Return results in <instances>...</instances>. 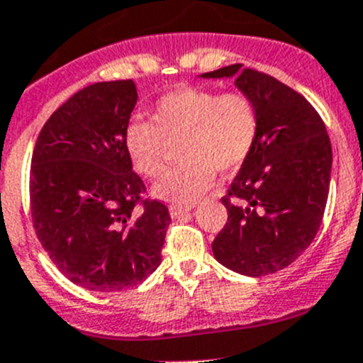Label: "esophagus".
<instances>
[{"mask_svg": "<svg viewBox=\"0 0 363 363\" xmlns=\"http://www.w3.org/2000/svg\"><path fill=\"white\" fill-rule=\"evenodd\" d=\"M193 206H170V216L172 218H179L182 216L184 213H188V211H191Z\"/></svg>", "mask_w": 363, "mask_h": 363, "instance_id": "esophagus-1", "label": "esophagus"}]
</instances>
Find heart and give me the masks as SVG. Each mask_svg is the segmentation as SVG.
<instances>
[{
  "label": "heart",
  "mask_w": 363,
  "mask_h": 363,
  "mask_svg": "<svg viewBox=\"0 0 363 363\" xmlns=\"http://www.w3.org/2000/svg\"><path fill=\"white\" fill-rule=\"evenodd\" d=\"M259 125V108L250 94L181 86L157 101L150 122L135 121L125 128L124 147L140 174L161 179L170 168L174 147L181 145L182 164L154 193L188 206L209 188L216 172L230 174L248 160Z\"/></svg>",
  "instance_id": "heart-1"
}]
</instances>
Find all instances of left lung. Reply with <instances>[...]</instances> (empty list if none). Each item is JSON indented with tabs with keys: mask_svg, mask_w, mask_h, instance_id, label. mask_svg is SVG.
Segmentation results:
<instances>
[{
	"mask_svg": "<svg viewBox=\"0 0 363 363\" xmlns=\"http://www.w3.org/2000/svg\"><path fill=\"white\" fill-rule=\"evenodd\" d=\"M203 77H235L259 108V136L221 202L227 223L213 253L228 269L262 277L293 264L321 227L332 172L325 122L301 94L241 63Z\"/></svg>",
	"mask_w": 363,
	"mask_h": 363,
	"instance_id": "1",
	"label": "left lung"
}]
</instances>
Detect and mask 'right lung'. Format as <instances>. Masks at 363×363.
<instances>
[{
  "label": "right lung",
  "mask_w": 363,
  "mask_h": 363,
  "mask_svg": "<svg viewBox=\"0 0 363 363\" xmlns=\"http://www.w3.org/2000/svg\"><path fill=\"white\" fill-rule=\"evenodd\" d=\"M138 101L133 79L94 83L49 117L31 156L30 207L37 238L76 286L135 287L161 264L168 207L143 196L124 133Z\"/></svg>",
  "instance_id": "1"
}]
</instances>
